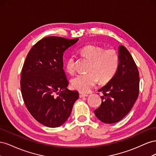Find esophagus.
Returning <instances> with one entry per match:
<instances>
[{
	"mask_svg": "<svg viewBox=\"0 0 156 156\" xmlns=\"http://www.w3.org/2000/svg\"><path fill=\"white\" fill-rule=\"evenodd\" d=\"M88 96V94H83V93H79V98H84V97H87Z\"/></svg>",
	"mask_w": 156,
	"mask_h": 156,
	"instance_id": "1",
	"label": "esophagus"
}]
</instances>
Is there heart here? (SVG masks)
Wrapping results in <instances>:
<instances>
[{
	"instance_id": "b5f03b06",
	"label": "heart",
	"mask_w": 156,
	"mask_h": 156,
	"mask_svg": "<svg viewBox=\"0 0 156 156\" xmlns=\"http://www.w3.org/2000/svg\"><path fill=\"white\" fill-rule=\"evenodd\" d=\"M83 57L91 61L87 74H79L72 80L73 87L81 92H88L98 83L99 79L101 82H107L114 76L119 66V56L112 49L104 50L97 45H88L79 51ZM67 72L73 74L75 71V58L71 55L66 62Z\"/></svg>"
}]
</instances>
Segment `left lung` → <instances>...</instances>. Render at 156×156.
<instances>
[{
  "label": "left lung",
  "mask_w": 156,
  "mask_h": 156,
  "mask_svg": "<svg viewBox=\"0 0 156 156\" xmlns=\"http://www.w3.org/2000/svg\"><path fill=\"white\" fill-rule=\"evenodd\" d=\"M119 66L114 76L99 92L101 104L94 113L106 124L119 122L128 113L139 96V74L135 61L124 46L119 48Z\"/></svg>",
  "instance_id": "obj_1"
}]
</instances>
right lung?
<instances>
[{
  "instance_id": "obj_1",
  "label": "right lung",
  "mask_w": 156,
  "mask_h": 156,
  "mask_svg": "<svg viewBox=\"0 0 156 156\" xmlns=\"http://www.w3.org/2000/svg\"><path fill=\"white\" fill-rule=\"evenodd\" d=\"M78 40L45 37L32 47L23 64L20 81L23 101L31 115L47 127L62 125L79 98L77 91L67 88L62 58L64 52Z\"/></svg>"
}]
</instances>
